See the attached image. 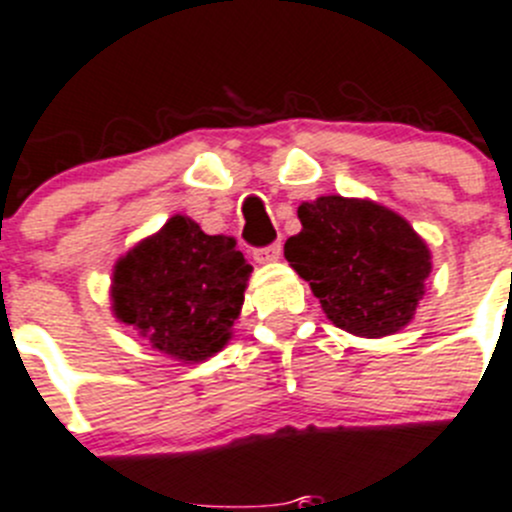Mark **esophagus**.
Wrapping results in <instances>:
<instances>
[{
	"label": "esophagus",
	"instance_id": "1",
	"mask_svg": "<svg viewBox=\"0 0 512 512\" xmlns=\"http://www.w3.org/2000/svg\"><path fill=\"white\" fill-rule=\"evenodd\" d=\"M280 252H283L280 242H272V245L262 247V250H255V260L257 262H278Z\"/></svg>",
	"mask_w": 512,
	"mask_h": 512
}]
</instances>
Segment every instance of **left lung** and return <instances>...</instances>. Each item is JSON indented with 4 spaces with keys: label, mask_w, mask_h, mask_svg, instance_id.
<instances>
[{
    "label": "left lung",
    "mask_w": 512,
    "mask_h": 512,
    "mask_svg": "<svg viewBox=\"0 0 512 512\" xmlns=\"http://www.w3.org/2000/svg\"><path fill=\"white\" fill-rule=\"evenodd\" d=\"M298 219L303 229L285 242V260L333 326L381 338L412 323L432 252L407 219L371 199L338 194L303 202Z\"/></svg>",
    "instance_id": "left-lung-1"
}]
</instances>
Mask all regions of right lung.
I'll list each match as a JSON object with an SVG mask.
<instances>
[{"mask_svg":"<svg viewBox=\"0 0 512 512\" xmlns=\"http://www.w3.org/2000/svg\"><path fill=\"white\" fill-rule=\"evenodd\" d=\"M250 272L232 237L207 234L191 217L174 214L118 257L111 310L156 351L202 364L232 338Z\"/></svg>","mask_w":512,"mask_h":512,"instance_id":"1","label":"right lung"}]
</instances>
